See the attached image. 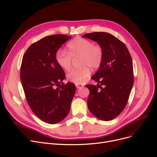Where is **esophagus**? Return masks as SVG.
Masks as SVG:
<instances>
[{
  "instance_id": "1",
  "label": "esophagus",
  "mask_w": 157,
  "mask_h": 157,
  "mask_svg": "<svg viewBox=\"0 0 157 157\" xmlns=\"http://www.w3.org/2000/svg\"><path fill=\"white\" fill-rule=\"evenodd\" d=\"M76 88H79L83 87V85H81V84H76Z\"/></svg>"
}]
</instances>
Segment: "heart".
<instances>
[{"label":"heart","mask_w":157,"mask_h":157,"mask_svg":"<svg viewBox=\"0 0 157 157\" xmlns=\"http://www.w3.org/2000/svg\"><path fill=\"white\" fill-rule=\"evenodd\" d=\"M68 52L58 49L55 54V60L62 69H70L72 58L80 57V65L83 67L73 69L67 74V78L71 82L81 84L90 75V69H98L103 62L104 54L102 47L94 45L91 41L83 38H76L67 44Z\"/></svg>","instance_id":"heart-1"}]
</instances>
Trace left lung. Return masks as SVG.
Wrapping results in <instances>:
<instances>
[{"label":"left lung","mask_w":157,"mask_h":157,"mask_svg":"<svg viewBox=\"0 0 157 157\" xmlns=\"http://www.w3.org/2000/svg\"><path fill=\"white\" fill-rule=\"evenodd\" d=\"M83 38L96 42L103 50V62L92 76L97 86L86 85L88 110L105 121L113 119L125 108L133 84V63L125 44L105 32L86 33Z\"/></svg>","instance_id":"1"}]
</instances>
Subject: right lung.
Here are the masks:
<instances>
[{
    "mask_svg": "<svg viewBox=\"0 0 157 157\" xmlns=\"http://www.w3.org/2000/svg\"><path fill=\"white\" fill-rule=\"evenodd\" d=\"M71 38L64 35L46 36L31 45L22 58L20 79L26 100L33 113L49 124L67 117L76 92L74 84L62 83L65 72L55 60L56 52Z\"/></svg>",
    "mask_w": 157,
    "mask_h": 157,
    "instance_id": "add662e5",
    "label": "right lung"
}]
</instances>
